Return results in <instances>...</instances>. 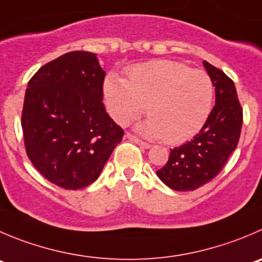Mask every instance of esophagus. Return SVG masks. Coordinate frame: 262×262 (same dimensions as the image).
<instances>
[{
	"mask_svg": "<svg viewBox=\"0 0 262 262\" xmlns=\"http://www.w3.org/2000/svg\"><path fill=\"white\" fill-rule=\"evenodd\" d=\"M126 138L128 139V140H131V141H134V143H136V144H138V145H140L141 148L149 149L151 146L150 144H148V143H145V141L140 140V139L136 138V136L133 135V134H131V133H126Z\"/></svg>",
	"mask_w": 262,
	"mask_h": 262,
	"instance_id": "34e87169",
	"label": "esophagus"
}]
</instances>
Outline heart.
<instances>
[{"instance_id":"heart-1","label":"heart","mask_w":262,"mask_h":262,"mask_svg":"<svg viewBox=\"0 0 262 262\" xmlns=\"http://www.w3.org/2000/svg\"><path fill=\"white\" fill-rule=\"evenodd\" d=\"M213 92L206 72L172 60L136 64L128 68L126 81L109 74L104 82L106 109L117 123H129L145 105L149 119L140 124V133L167 144L198 134L212 109Z\"/></svg>"}]
</instances>
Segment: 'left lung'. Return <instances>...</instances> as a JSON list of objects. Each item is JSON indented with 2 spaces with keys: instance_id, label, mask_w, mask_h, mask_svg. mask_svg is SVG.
Here are the masks:
<instances>
[{
  "instance_id": "left-lung-1",
  "label": "left lung",
  "mask_w": 262,
  "mask_h": 262,
  "mask_svg": "<svg viewBox=\"0 0 262 262\" xmlns=\"http://www.w3.org/2000/svg\"><path fill=\"white\" fill-rule=\"evenodd\" d=\"M203 66L215 86V106L199 134L171 149L167 163L157 171L168 188L178 191L195 190L217 176L241 136L243 111L234 82L206 60Z\"/></svg>"
}]
</instances>
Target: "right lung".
Returning a JSON list of instances; mask_svg holds the SVG:
<instances>
[{
  "label": "right lung",
  "mask_w": 262,
  "mask_h": 262,
  "mask_svg": "<svg viewBox=\"0 0 262 262\" xmlns=\"http://www.w3.org/2000/svg\"><path fill=\"white\" fill-rule=\"evenodd\" d=\"M104 77L96 54L72 51L28 82L21 113L27 154L42 176L63 189L94 183L123 138L101 101Z\"/></svg>",
  "instance_id": "obj_1"
}]
</instances>
